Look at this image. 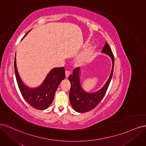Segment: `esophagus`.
I'll list each match as a JSON object with an SVG mask.
<instances>
[{
    "label": "esophagus",
    "instance_id": "1",
    "mask_svg": "<svg viewBox=\"0 0 146 146\" xmlns=\"http://www.w3.org/2000/svg\"><path fill=\"white\" fill-rule=\"evenodd\" d=\"M69 74H70V72L69 71H68V70H66V71L65 72V75H66V78H68L69 76Z\"/></svg>",
    "mask_w": 146,
    "mask_h": 146
}]
</instances>
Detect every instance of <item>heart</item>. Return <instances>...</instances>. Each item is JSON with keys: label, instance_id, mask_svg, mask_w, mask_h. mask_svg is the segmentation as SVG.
<instances>
[{"label": "heart", "instance_id": "b5f03b06", "mask_svg": "<svg viewBox=\"0 0 146 146\" xmlns=\"http://www.w3.org/2000/svg\"><path fill=\"white\" fill-rule=\"evenodd\" d=\"M96 49V48L94 46H91L86 48L76 57V64L78 66H85L91 63L94 58Z\"/></svg>", "mask_w": 146, "mask_h": 146}]
</instances>
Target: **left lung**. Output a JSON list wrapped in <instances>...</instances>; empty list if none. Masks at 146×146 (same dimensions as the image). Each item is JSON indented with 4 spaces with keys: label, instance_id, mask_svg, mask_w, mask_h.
I'll return each instance as SVG.
<instances>
[{
    "label": "left lung",
    "instance_id": "8db88e82",
    "mask_svg": "<svg viewBox=\"0 0 146 146\" xmlns=\"http://www.w3.org/2000/svg\"><path fill=\"white\" fill-rule=\"evenodd\" d=\"M107 55L111 59L112 69L107 81L99 90L93 92H86L83 90L80 83L81 70L78 68L74 69L73 74L70 75L69 80L70 83L69 100L72 108L78 113H86L94 109L103 99L111 82L113 74L114 58L108 44L106 42L101 52Z\"/></svg>",
    "mask_w": 146,
    "mask_h": 146
}]
</instances>
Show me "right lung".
Listing matches in <instances>:
<instances>
[{"label":"right lung","instance_id":"add662e5","mask_svg":"<svg viewBox=\"0 0 146 146\" xmlns=\"http://www.w3.org/2000/svg\"><path fill=\"white\" fill-rule=\"evenodd\" d=\"M30 30L25 35L24 38L27 36ZM15 72L17 85L24 99L32 107L39 110H46L51 105L54 100L57 88L61 81L65 78L64 68L63 67L53 68L47 74L40 85L35 88L29 87L24 83L19 76L17 69L16 56L15 58Z\"/></svg>","mask_w":146,"mask_h":146}]
</instances>
